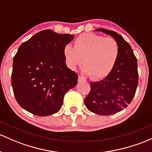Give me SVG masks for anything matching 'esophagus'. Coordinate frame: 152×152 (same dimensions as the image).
I'll return each mask as SVG.
<instances>
[{
  "instance_id": "1",
  "label": "esophagus",
  "mask_w": 152,
  "mask_h": 152,
  "mask_svg": "<svg viewBox=\"0 0 152 152\" xmlns=\"http://www.w3.org/2000/svg\"><path fill=\"white\" fill-rule=\"evenodd\" d=\"M84 81V78H83L82 76H79V78H78V81H79V82H81V81Z\"/></svg>"
}]
</instances>
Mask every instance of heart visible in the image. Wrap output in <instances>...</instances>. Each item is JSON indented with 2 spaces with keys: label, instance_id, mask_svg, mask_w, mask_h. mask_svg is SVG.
<instances>
[{
  "label": "heart",
  "instance_id": "obj_1",
  "mask_svg": "<svg viewBox=\"0 0 152 152\" xmlns=\"http://www.w3.org/2000/svg\"><path fill=\"white\" fill-rule=\"evenodd\" d=\"M63 54L69 69L75 71L84 63V74L101 79L114 68L119 55V47L114 38L88 33L76 38L74 47L69 44L65 46Z\"/></svg>",
  "mask_w": 152,
  "mask_h": 152
}]
</instances>
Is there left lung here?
Segmentation results:
<instances>
[{
	"mask_svg": "<svg viewBox=\"0 0 152 152\" xmlns=\"http://www.w3.org/2000/svg\"><path fill=\"white\" fill-rule=\"evenodd\" d=\"M117 41L119 55L111 73L103 80L90 82L91 90L84 99L89 111L99 115L119 112L130 104L138 83L137 59L130 44L114 31L99 28Z\"/></svg>",
	"mask_w": 152,
	"mask_h": 152,
	"instance_id": "left-lung-1",
	"label": "left lung"
}]
</instances>
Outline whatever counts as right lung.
<instances>
[{
	"instance_id": "1",
	"label": "right lung",
	"mask_w": 152,
	"mask_h": 152,
	"mask_svg": "<svg viewBox=\"0 0 152 152\" xmlns=\"http://www.w3.org/2000/svg\"><path fill=\"white\" fill-rule=\"evenodd\" d=\"M73 38L44 30L19 47L13 61L12 85L22 108L40 116L60 111L65 94L77 84V73L67 67L63 54Z\"/></svg>"
}]
</instances>
